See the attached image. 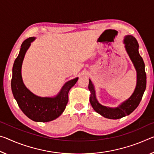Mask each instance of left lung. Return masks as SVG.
Segmentation results:
<instances>
[{
  "label": "left lung",
  "mask_w": 154,
  "mask_h": 154,
  "mask_svg": "<svg viewBox=\"0 0 154 154\" xmlns=\"http://www.w3.org/2000/svg\"><path fill=\"white\" fill-rule=\"evenodd\" d=\"M125 50L132 62L137 73L136 86L133 94L126 101L123 102L116 108L102 106L96 98L94 85L89 79L88 89L90 91V102L92 108L97 113L109 119H119L130 114L138 106L146 89L147 76L145 70V63L138 52V43L132 35H126L124 38Z\"/></svg>",
  "instance_id": "left-lung-1"
}]
</instances>
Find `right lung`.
<instances>
[{"mask_svg":"<svg viewBox=\"0 0 154 154\" xmlns=\"http://www.w3.org/2000/svg\"><path fill=\"white\" fill-rule=\"evenodd\" d=\"M35 38H29L22 44L18 57L12 68V93L19 108L31 120L48 122L55 120L64 111L68 101V92L76 84L78 77L67 82L54 97H41L32 93L24 86L22 78V64L26 51Z\"/></svg>","mask_w":154,"mask_h":154,"instance_id":"obj_1","label":"right lung"}]
</instances>
